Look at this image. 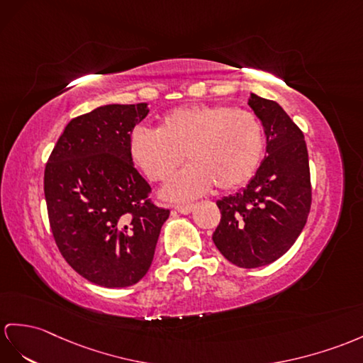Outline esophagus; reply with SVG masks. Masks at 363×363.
<instances>
[{
	"label": "esophagus",
	"instance_id": "obj_1",
	"mask_svg": "<svg viewBox=\"0 0 363 363\" xmlns=\"http://www.w3.org/2000/svg\"><path fill=\"white\" fill-rule=\"evenodd\" d=\"M177 212H180V214H189V212L194 209V205H191V203H188V205H175L172 206Z\"/></svg>",
	"mask_w": 363,
	"mask_h": 363
}]
</instances>
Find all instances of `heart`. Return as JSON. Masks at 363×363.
Masks as SVG:
<instances>
[{
	"label": "heart",
	"instance_id": "b5f03b06",
	"mask_svg": "<svg viewBox=\"0 0 363 363\" xmlns=\"http://www.w3.org/2000/svg\"><path fill=\"white\" fill-rule=\"evenodd\" d=\"M129 157L149 180L167 182L183 162H192L164 189L171 200H189L212 184L231 191L257 171L264 132L257 115L226 104H194L166 113L158 129L137 126Z\"/></svg>",
	"mask_w": 363,
	"mask_h": 363
}]
</instances>
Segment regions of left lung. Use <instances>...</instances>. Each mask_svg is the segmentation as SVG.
Masks as SVG:
<instances>
[{"label":"left lung","instance_id":"obj_1","mask_svg":"<svg viewBox=\"0 0 363 363\" xmlns=\"http://www.w3.org/2000/svg\"><path fill=\"white\" fill-rule=\"evenodd\" d=\"M267 152L248 186L217 201L222 218L212 234L218 251L240 268L281 257L302 233L311 209V177L303 132L281 106L251 94Z\"/></svg>","mask_w":363,"mask_h":363}]
</instances>
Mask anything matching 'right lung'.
I'll return each mask as SVG.
<instances>
[{
	"label": "right lung",
	"mask_w": 363,
	"mask_h": 363,
	"mask_svg": "<svg viewBox=\"0 0 363 363\" xmlns=\"http://www.w3.org/2000/svg\"><path fill=\"white\" fill-rule=\"evenodd\" d=\"M147 112L146 103L108 104L72 118L44 169L52 235L95 285L126 288L143 279L169 217L129 157V134Z\"/></svg>",
	"instance_id": "add662e5"
}]
</instances>
